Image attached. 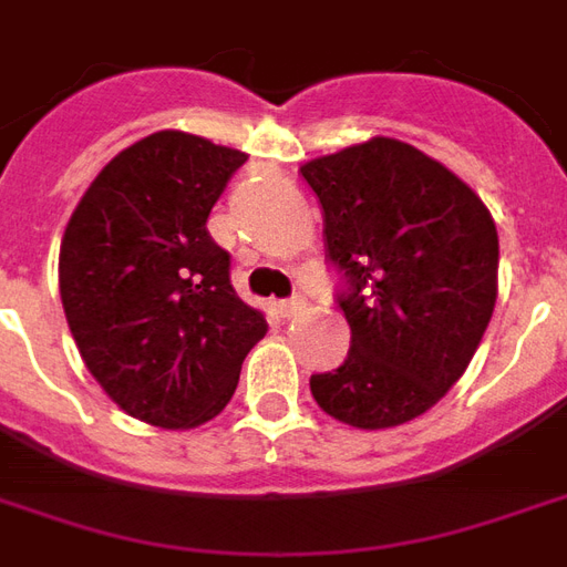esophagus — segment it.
Listing matches in <instances>:
<instances>
[{
	"label": "esophagus",
	"mask_w": 567,
	"mask_h": 567,
	"mask_svg": "<svg viewBox=\"0 0 567 567\" xmlns=\"http://www.w3.org/2000/svg\"><path fill=\"white\" fill-rule=\"evenodd\" d=\"M303 309H306L303 297H291V300H282V303H279V316L295 318V316H300Z\"/></svg>",
	"instance_id": "esophagus-1"
}]
</instances>
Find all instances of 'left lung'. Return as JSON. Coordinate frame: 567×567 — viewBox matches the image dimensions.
I'll return each mask as SVG.
<instances>
[{
    "label": "left lung",
    "mask_w": 567,
    "mask_h": 567,
    "mask_svg": "<svg viewBox=\"0 0 567 567\" xmlns=\"http://www.w3.org/2000/svg\"><path fill=\"white\" fill-rule=\"evenodd\" d=\"M346 288V363L309 379L330 417L388 430L430 412L475 358L498 295L496 221L412 144L372 137L300 167Z\"/></svg>",
    "instance_id": "8db88e82"
}]
</instances>
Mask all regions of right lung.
<instances>
[{
	"instance_id": "obj_1",
	"label": "right lung",
	"mask_w": 567,
	"mask_h": 567,
	"mask_svg": "<svg viewBox=\"0 0 567 567\" xmlns=\"http://www.w3.org/2000/svg\"><path fill=\"white\" fill-rule=\"evenodd\" d=\"M246 158L198 134H150L102 167L62 237L60 297L83 363L125 414L162 430L213 421L267 333L207 230Z\"/></svg>"
}]
</instances>
